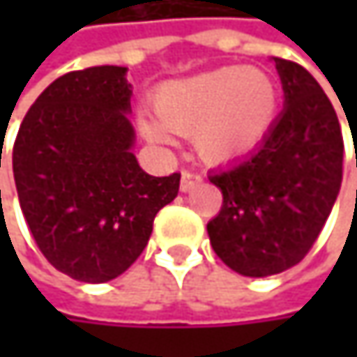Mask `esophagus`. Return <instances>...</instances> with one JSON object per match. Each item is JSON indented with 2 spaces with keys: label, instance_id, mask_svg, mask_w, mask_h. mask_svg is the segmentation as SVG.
<instances>
[{
  "label": "esophagus",
  "instance_id": "esophagus-1",
  "mask_svg": "<svg viewBox=\"0 0 357 357\" xmlns=\"http://www.w3.org/2000/svg\"><path fill=\"white\" fill-rule=\"evenodd\" d=\"M200 181H202V178H200L198 174L183 172V174H181V181H179V188H181V192H190V190H194Z\"/></svg>",
  "mask_w": 357,
  "mask_h": 357
}]
</instances>
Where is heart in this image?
<instances>
[{
    "mask_svg": "<svg viewBox=\"0 0 357 357\" xmlns=\"http://www.w3.org/2000/svg\"><path fill=\"white\" fill-rule=\"evenodd\" d=\"M151 105L157 120L138 113V130L149 142L172 144V132L190 134L204 161L225 163L266 138L277 119L279 93L262 70L221 66L159 84Z\"/></svg>",
    "mask_w": 357,
    "mask_h": 357,
    "instance_id": "b5f03b06",
    "label": "heart"
}]
</instances>
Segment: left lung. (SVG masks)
Wrapping results in <instances>:
<instances>
[{
	"label": "left lung",
	"mask_w": 357,
	"mask_h": 357,
	"mask_svg": "<svg viewBox=\"0 0 357 357\" xmlns=\"http://www.w3.org/2000/svg\"><path fill=\"white\" fill-rule=\"evenodd\" d=\"M275 66L283 113L250 157L208 176L223 194L211 246L244 277L283 273L310 252L343 176V134L321 84L296 61Z\"/></svg>",
	"instance_id": "8db88e82"
}]
</instances>
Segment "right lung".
<instances>
[{
    "instance_id": "add662e5",
    "label": "right lung",
    "mask_w": 357,
    "mask_h": 357,
    "mask_svg": "<svg viewBox=\"0 0 357 357\" xmlns=\"http://www.w3.org/2000/svg\"><path fill=\"white\" fill-rule=\"evenodd\" d=\"M128 68L59 76L29 109L12 155L20 208L43 256L84 283L121 275L146 248L179 174L142 172L128 119Z\"/></svg>"
}]
</instances>
